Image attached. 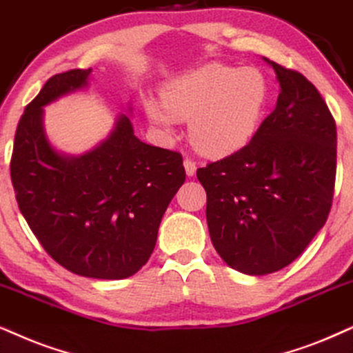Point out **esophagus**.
Here are the masks:
<instances>
[{
  "mask_svg": "<svg viewBox=\"0 0 353 353\" xmlns=\"http://www.w3.org/2000/svg\"><path fill=\"white\" fill-rule=\"evenodd\" d=\"M184 168H185V174L189 177L194 176L195 171H197V164H195L194 159H190V158L184 159Z\"/></svg>",
  "mask_w": 353,
  "mask_h": 353,
  "instance_id": "obj_1",
  "label": "esophagus"
}]
</instances>
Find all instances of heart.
I'll list each match as a JSON object with an SVG mask.
<instances>
[{
  "mask_svg": "<svg viewBox=\"0 0 353 353\" xmlns=\"http://www.w3.org/2000/svg\"><path fill=\"white\" fill-rule=\"evenodd\" d=\"M267 96L261 71L210 63L169 83L163 91L164 107L154 101L145 107L151 122L168 133L176 120H189L192 145L200 153L225 156L251 140Z\"/></svg>",
  "mask_w": 353,
  "mask_h": 353,
  "instance_id": "b5f03b06",
  "label": "heart"
}]
</instances>
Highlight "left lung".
I'll return each instance as SVG.
<instances>
[{
  "label": "left lung",
  "instance_id": "obj_1",
  "mask_svg": "<svg viewBox=\"0 0 353 353\" xmlns=\"http://www.w3.org/2000/svg\"><path fill=\"white\" fill-rule=\"evenodd\" d=\"M265 61L280 83L275 109L246 146L197 169L213 246L248 275L283 269L305 251L327 220L336 185L327 104L301 73Z\"/></svg>",
  "mask_w": 353,
  "mask_h": 353
}]
</instances>
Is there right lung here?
Listing matches in <instances>:
<instances>
[{
    "label": "right lung",
    "instance_id": "add662e5",
    "mask_svg": "<svg viewBox=\"0 0 353 353\" xmlns=\"http://www.w3.org/2000/svg\"><path fill=\"white\" fill-rule=\"evenodd\" d=\"M89 73L53 74L26 107L14 135L11 182L22 216L53 261L77 275L120 280L148 262L185 169L181 153L138 140L127 115L89 153L58 154L43 132V105L86 86Z\"/></svg>",
    "mask_w": 353,
    "mask_h": 353
}]
</instances>
